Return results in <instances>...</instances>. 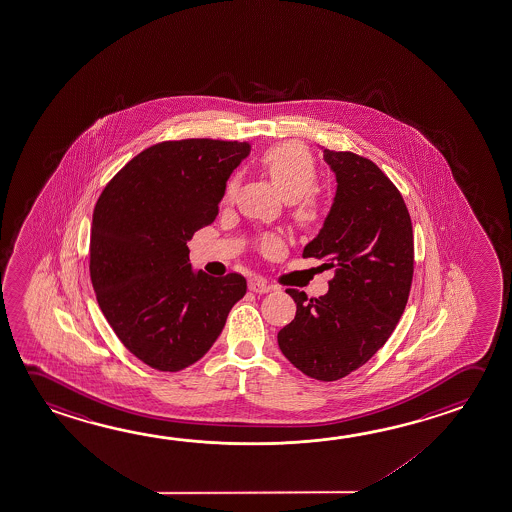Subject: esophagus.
Masks as SVG:
<instances>
[{
  "label": "esophagus",
  "instance_id": "esophagus-1",
  "mask_svg": "<svg viewBox=\"0 0 512 512\" xmlns=\"http://www.w3.org/2000/svg\"><path fill=\"white\" fill-rule=\"evenodd\" d=\"M248 289H250V291H253V293L264 294L269 293V291H271L273 287H271V285L269 284H266L264 280H260V278H255V280H250V282H248Z\"/></svg>",
  "mask_w": 512,
  "mask_h": 512
}]
</instances>
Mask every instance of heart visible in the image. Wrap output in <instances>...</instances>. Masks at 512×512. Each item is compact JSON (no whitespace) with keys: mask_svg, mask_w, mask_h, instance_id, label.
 I'll return each instance as SVG.
<instances>
[{"mask_svg":"<svg viewBox=\"0 0 512 512\" xmlns=\"http://www.w3.org/2000/svg\"><path fill=\"white\" fill-rule=\"evenodd\" d=\"M260 164L275 184L278 193L293 203L294 218L305 227L318 223L323 214L321 200L312 187L318 180V169L309 150L298 143H282L271 146L262 153ZM237 189V176L228 180L225 198L230 200ZM277 239L268 237L264 246H275Z\"/></svg>","mask_w":512,"mask_h":512,"instance_id":"1","label":"heart"}]
</instances>
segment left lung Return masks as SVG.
<instances>
[{"label": "left lung", "mask_w": 512, "mask_h": 512, "mask_svg": "<svg viewBox=\"0 0 512 512\" xmlns=\"http://www.w3.org/2000/svg\"><path fill=\"white\" fill-rule=\"evenodd\" d=\"M323 159L336 175V196L303 257L327 260L336 277L319 298L285 291L296 316L278 332V346L307 377L334 382L364 366L398 325L411 291L414 237L402 194L377 164L325 148Z\"/></svg>", "instance_id": "left-lung-1"}]
</instances>
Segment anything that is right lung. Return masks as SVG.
Segmentation results:
<instances>
[{"instance_id": "right-lung-1", "label": "right lung", "mask_w": 512, "mask_h": 512, "mask_svg": "<svg viewBox=\"0 0 512 512\" xmlns=\"http://www.w3.org/2000/svg\"><path fill=\"white\" fill-rule=\"evenodd\" d=\"M252 146L184 139L141 151L103 189L91 227V282L126 350L180 371L216 343L246 294L239 273L194 271L187 241L218 216L227 180Z\"/></svg>"}]
</instances>
